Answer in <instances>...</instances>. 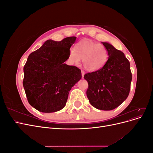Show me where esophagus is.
Returning a JSON list of instances; mask_svg holds the SVG:
<instances>
[{
  "instance_id": "34e87169",
  "label": "esophagus",
  "mask_w": 153,
  "mask_h": 153,
  "mask_svg": "<svg viewBox=\"0 0 153 153\" xmlns=\"http://www.w3.org/2000/svg\"><path fill=\"white\" fill-rule=\"evenodd\" d=\"M84 75H85V72H84V71L82 70V78H84Z\"/></svg>"
}]
</instances>
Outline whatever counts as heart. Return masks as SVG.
<instances>
[{
    "instance_id": "b5f03b06",
    "label": "heart",
    "mask_w": 153,
    "mask_h": 153,
    "mask_svg": "<svg viewBox=\"0 0 153 153\" xmlns=\"http://www.w3.org/2000/svg\"><path fill=\"white\" fill-rule=\"evenodd\" d=\"M108 57L107 49L103 45L85 39L78 43L75 49H70L68 61L71 64H78L82 59L83 66L87 70L95 71L105 65Z\"/></svg>"
}]
</instances>
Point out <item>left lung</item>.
I'll list each match as a JSON object with an SVG mask.
<instances>
[{
	"label": "left lung",
	"instance_id": "8db88e82",
	"mask_svg": "<svg viewBox=\"0 0 153 153\" xmlns=\"http://www.w3.org/2000/svg\"><path fill=\"white\" fill-rule=\"evenodd\" d=\"M103 45L107 49L109 57L101 69L84 75L89 85L86 93L94 107L111 110L128 98L132 74L124 53L108 43L103 42Z\"/></svg>",
	"mask_w": 153,
	"mask_h": 153
}]
</instances>
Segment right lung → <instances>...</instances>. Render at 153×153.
Segmentation results:
<instances>
[{
	"label": "right lung",
	"mask_w": 153,
	"mask_h": 153,
	"mask_svg": "<svg viewBox=\"0 0 153 153\" xmlns=\"http://www.w3.org/2000/svg\"><path fill=\"white\" fill-rule=\"evenodd\" d=\"M76 38L47 40L29 55L24 67L23 85L29 104L39 112L50 113L62 109L69 91L81 79L79 68L64 63Z\"/></svg>",
	"instance_id": "1"
}]
</instances>
